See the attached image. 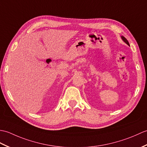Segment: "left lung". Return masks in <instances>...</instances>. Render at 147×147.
I'll return each instance as SVG.
<instances>
[{
  "mask_svg": "<svg viewBox=\"0 0 147 147\" xmlns=\"http://www.w3.org/2000/svg\"><path fill=\"white\" fill-rule=\"evenodd\" d=\"M121 39H122V40H123V41L124 42H125V43L127 44V45H129V42L128 41V40H126V39L125 38V37H124V36H121Z\"/></svg>",
  "mask_w": 147,
  "mask_h": 147,
  "instance_id": "obj_1",
  "label": "left lung"
}]
</instances>
